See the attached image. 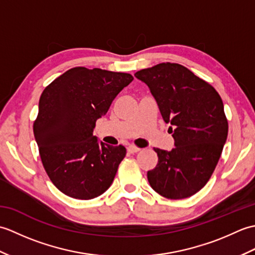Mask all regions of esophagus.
Instances as JSON below:
<instances>
[{"instance_id": "1", "label": "esophagus", "mask_w": 255, "mask_h": 255, "mask_svg": "<svg viewBox=\"0 0 255 255\" xmlns=\"http://www.w3.org/2000/svg\"><path fill=\"white\" fill-rule=\"evenodd\" d=\"M127 150H128L129 153H137V152H139V151H140V148L136 147V145L130 144V145H128Z\"/></svg>"}]
</instances>
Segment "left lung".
<instances>
[{
	"label": "left lung",
	"mask_w": 255,
	"mask_h": 255,
	"mask_svg": "<svg viewBox=\"0 0 255 255\" xmlns=\"http://www.w3.org/2000/svg\"><path fill=\"white\" fill-rule=\"evenodd\" d=\"M134 77L149 86L175 148H153L158 164L148 171L151 187L169 199L193 196L213 175L228 136V121L218 92L191 70L162 62Z\"/></svg>",
	"instance_id": "left-lung-1"
}]
</instances>
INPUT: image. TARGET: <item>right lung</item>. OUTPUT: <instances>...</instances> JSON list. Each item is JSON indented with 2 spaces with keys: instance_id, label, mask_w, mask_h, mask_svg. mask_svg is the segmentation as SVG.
Here are the masks:
<instances>
[{
  "instance_id": "right-lung-1",
  "label": "right lung",
  "mask_w": 255,
  "mask_h": 255,
  "mask_svg": "<svg viewBox=\"0 0 255 255\" xmlns=\"http://www.w3.org/2000/svg\"><path fill=\"white\" fill-rule=\"evenodd\" d=\"M132 80L129 73L75 67L41 93L34 136L46 173L63 194L88 200L112 185L126 148L99 142L93 129Z\"/></svg>"
}]
</instances>
